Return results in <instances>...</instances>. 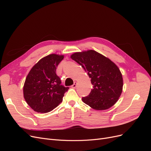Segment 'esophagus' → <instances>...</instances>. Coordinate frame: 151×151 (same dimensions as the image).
<instances>
[{
	"instance_id": "1",
	"label": "esophagus",
	"mask_w": 151,
	"mask_h": 151,
	"mask_svg": "<svg viewBox=\"0 0 151 151\" xmlns=\"http://www.w3.org/2000/svg\"><path fill=\"white\" fill-rule=\"evenodd\" d=\"M77 83H76V82H75V83H74V84H73L71 87H72V88H76V87H77Z\"/></svg>"
}]
</instances>
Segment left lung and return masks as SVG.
Returning <instances> with one entry per match:
<instances>
[{
    "instance_id": "1",
    "label": "left lung",
    "mask_w": 151,
    "mask_h": 151,
    "mask_svg": "<svg viewBox=\"0 0 151 151\" xmlns=\"http://www.w3.org/2000/svg\"><path fill=\"white\" fill-rule=\"evenodd\" d=\"M70 58L82 66L91 78L93 88L82 100L96 110L111 108L119 99L123 81L119 68L110 59L93 50L76 52Z\"/></svg>"
}]
</instances>
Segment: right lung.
<instances>
[{
	"label": "right lung",
	"instance_id": "add662e5",
	"mask_svg": "<svg viewBox=\"0 0 151 151\" xmlns=\"http://www.w3.org/2000/svg\"><path fill=\"white\" fill-rule=\"evenodd\" d=\"M63 55L50 54L42 58L31 68L23 86L27 104L36 112L45 113L55 108L69 88L61 85L56 68Z\"/></svg>",
	"mask_w": 151,
	"mask_h": 151
}]
</instances>
